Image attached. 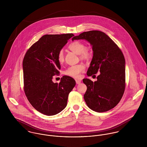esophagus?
I'll return each mask as SVG.
<instances>
[{
	"mask_svg": "<svg viewBox=\"0 0 147 147\" xmlns=\"http://www.w3.org/2000/svg\"><path fill=\"white\" fill-rule=\"evenodd\" d=\"M81 80H76V84H79L81 83Z\"/></svg>",
	"mask_w": 147,
	"mask_h": 147,
	"instance_id": "esophagus-1",
	"label": "esophagus"
}]
</instances>
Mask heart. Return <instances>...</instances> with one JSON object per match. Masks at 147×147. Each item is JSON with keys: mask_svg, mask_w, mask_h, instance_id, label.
I'll list each match as a JSON object with an SVG mask.
<instances>
[{"mask_svg": "<svg viewBox=\"0 0 147 147\" xmlns=\"http://www.w3.org/2000/svg\"><path fill=\"white\" fill-rule=\"evenodd\" d=\"M68 48L74 53L78 55H80V57L83 59H88L90 56L91 54L89 51L86 49V46L84 43L79 41H75L71 43ZM64 60V56L63 50L59 51L58 54V61L59 63H62ZM85 69V66L83 64H79L72 65L68 67L64 72V74L74 78H80L81 73Z\"/></svg>", "mask_w": 147, "mask_h": 147, "instance_id": "obj_1", "label": "heart"}]
</instances>
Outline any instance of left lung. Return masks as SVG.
I'll list each match as a JSON object with an SVG mask.
<instances>
[{
  "instance_id": "obj_1",
  "label": "left lung",
  "mask_w": 147,
  "mask_h": 147,
  "mask_svg": "<svg viewBox=\"0 0 147 147\" xmlns=\"http://www.w3.org/2000/svg\"><path fill=\"white\" fill-rule=\"evenodd\" d=\"M78 40H85L92 47L93 58L87 75L90 76L100 72L94 82L87 78L83 79L87 86L84 100L93 111H108L117 105L125 92L124 55L115 43L102 32H85L72 38V41Z\"/></svg>"
}]
</instances>
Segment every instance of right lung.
Here are the masks:
<instances>
[{
    "instance_id": "right-lung-1",
    "label": "right lung",
    "mask_w": 147,
    "mask_h": 147,
    "mask_svg": "<svg viewBox=\"0 0 147 147\" xmlns=\"http://www.w3.org/2000/svg\"><path fill=\"white\" fill-rule=\"evenodd\" d=\"M73 36L72 33L44 35L29 48L24 58L25 95L32 106L43 114L51 116L62 111L76 85L72 78L65 75L59 84L53 82V76L61 69L58 53Z\"/></svg>"
}]
</instances>
